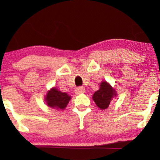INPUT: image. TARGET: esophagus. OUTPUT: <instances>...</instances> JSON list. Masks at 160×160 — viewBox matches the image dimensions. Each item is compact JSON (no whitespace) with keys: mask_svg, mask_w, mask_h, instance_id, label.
Listing matches in <instances>:
<instances>
[{"mask_svg":"<svg viewBox=\"0 0 160 160\" xmlns=\"http://www.w3.org/2000/svg\"><path fill=\"white\" fill-rule=\"evenodd\" d=\"M84 92H85L84 87H77V88L75 90V93L76 94H80V93H84Z\"/></svg>","mask_w":160,"mask_h":160,"instance_id":"1","label":"esophagus"}]
</instances>
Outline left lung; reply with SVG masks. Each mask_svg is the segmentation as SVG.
Wrapping results in <instances>:
<instances>
[{"label": "left lung", "instance_id": "obj_1", "mask_svg": "<svg viewBox=\"0 0 160 160\" xmlns=\"http://www.w3.org/2000/svg\"><path fill=\"white\" fill-rule=\"evenodd\" d=\"M117 91L107 82L102 81L100 89L93 95V100L97 107L101 110H105L110 105L113 97H116Z\"/></svg>", "mask_w": 160, "mask_h": 160}]
</instances>
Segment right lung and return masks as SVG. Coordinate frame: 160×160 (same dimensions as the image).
Instances as JSON below:
<instances>
[{"label": "right lung", "instance_id": "obj_1", "mask_svg": "<svg viewBox=\"0 0 160 160\" xmlns=\"http://www.w3.org/2000/svg\"><path fill=\"white\" fill-rule=\"evenodd\" d=\"M71 97L66 93L58 90L56 87L50 89L45 97V101L48 107L57 110L66 108Z\"/></svg>", "mask_w": 160, "mask_h": 160}]
</instances>
